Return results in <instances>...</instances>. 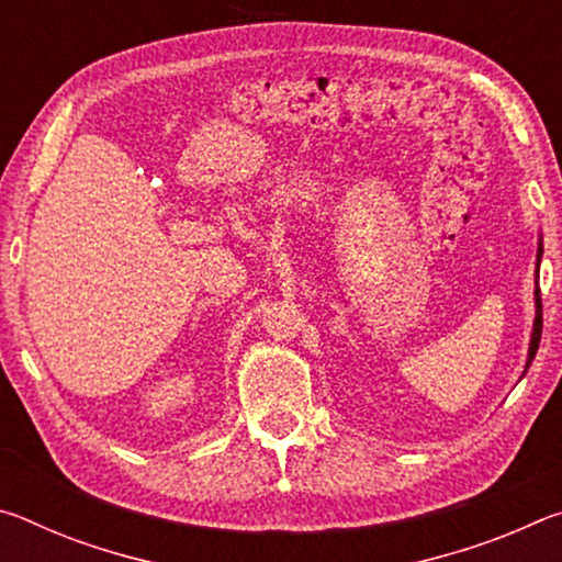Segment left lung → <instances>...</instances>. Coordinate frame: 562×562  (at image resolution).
<instances>
[{
	"mask_svg": "<svg viewBox=\"0 0 562 562\" xmlns=\"http://www.w3.org/2000/svg\"><path fill=\"white\" fill-rule=\"evenodd\" d=\"M540 258H543V237H538V255H536V319H532V331H530V345H528V359L526 369H522V376H526L530 361L536 359V351L540 345V331H543V304H540V288H538V272H540Z\"/></svg>",
	"mask_w": 562,
	"mask_h": 562,
	"instance_id": "1",
	"label": "left lung"
}]
</instances>
